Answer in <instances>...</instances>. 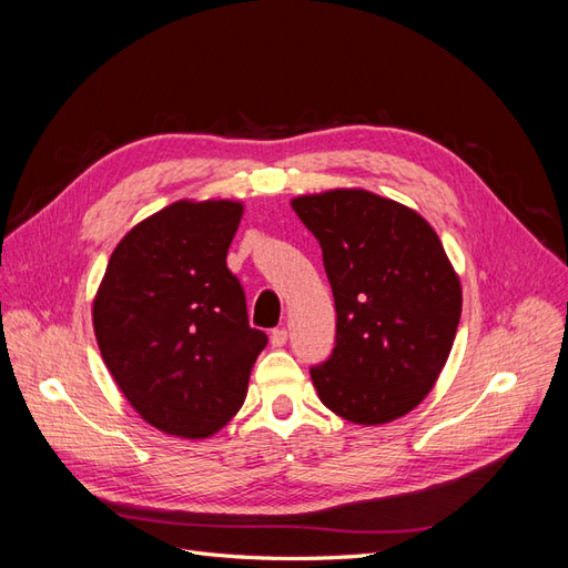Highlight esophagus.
I'll return each instance as SVG.
<instances>
[{
	"label": "esophagus",
	"mask_w": 568,
	"mask_h": 568,
	"mask_svg": "<svg viewBox=\"0 0 568 568\" xmlns=\"http://www.w3.org/2000/svg\"><path fill=\"white\" fill-rule=\"evenodd\" d=\"M270 341H272L274 348H282L284 343H286V329H284V326H277V329H272Z\"/></svg>",
	"instance_id": "1"
}]
</instances>
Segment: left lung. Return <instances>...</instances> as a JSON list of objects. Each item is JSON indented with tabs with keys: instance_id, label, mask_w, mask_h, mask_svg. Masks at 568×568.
<instances>
[{
	"instance_id": "1",
	"label": "left lung",
	"mask_w": 568,
	"mask_h": 568,
	"mask_svg": "<svg viewBox=\"0 0 568 568\" xmlns=\"http://www.w3.org/2000/svg\"><path fill=\"white\" fill-rule=\"evenodd\" d=\"M322 246L336 305V346L311 369L320 400L353 424L415 409L443 372L462 315V286L434 227L367 189L291 201Z\"/></svg>"
}]
</instances>
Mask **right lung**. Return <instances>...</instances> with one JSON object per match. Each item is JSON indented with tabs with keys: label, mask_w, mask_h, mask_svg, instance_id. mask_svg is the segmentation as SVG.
Listing matches in <instances>:
<instances>
[{
	"label": "right lung",
	"mask_w": 568,
	"mask_h": 568,
	"mask_svg": "<svg viewBox=\"0 0 568 568\" xmlns=\"http://www.w3.org/2000/svg\"><path fill=\"white\" fill-rule=\"evenodd\" d=\"M244 203L175 201L113 248L92 305L101 357L144 422L178 438H209L244 405L267 346L227 270Z\"/></svg>",
	"instance_id": "1"
}]
</instances>
